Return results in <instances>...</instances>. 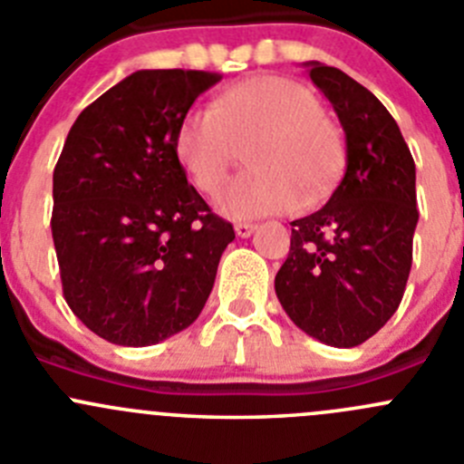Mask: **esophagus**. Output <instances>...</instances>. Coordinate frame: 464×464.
Masks as SVG:
<instances>
[{"mask_svg":"<svg viewBox=\"0 0 464 464\" xmlns=\"http://www.w3.org/2000/svg\"><path fill=\"white\" fill-rule=\"evenodd\" d=\"M255 227H257V225H253V223H237L235 232H237V237H241V239H248V237L255 232Z\"/></svg>","mask_w":464,"mask_h":464,"instance_id":"esophagus-1","label":"esophagus"}]
</instances>
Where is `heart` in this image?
<instances>
[{
	"instance_id": "1",
	"label": "heart",
	"mask_w": 464,
	"mask_h": 464,
	"mask_svg": "<svg viewBox=\"0 0 464 464\" xmlns=\"http://www.w3.org/2000/svg\"><path fill=\"white\" fill-rule=\"evenodd\" d=\"M178 157L207 196L223 187L237 163L248 169L216 198L227 218L282 214L333 191L343 163L337 122L314 92L286 77H253L227 88L211 107H196L178 130Z\"/></svg>"
}]
</instances>
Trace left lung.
I'll return each instance as SVG.
<instances>
[{
  "label": "left lung",
  "mask_w": 464,
  "mask_h": 464,
  "mask_svg": "<svg viewBox=\"0 0 464 464\" xmlns=\"http://www.w3.org/2000/svg\"><path fill=\"white\" fill-rule=\"evenodd\" d=\"M305 65L343 127L346 169L319 211L291 223L276 294L303 333L353 348L376 334L403 298L419 220L414 159L372 91L319 61Z\"/></svg>",
  "instance_id": "left-lung-1"
}]
</instances>
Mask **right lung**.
Wrapping results in <instances>:
<instances>
[{
	"label": "right lung",
	"mask_w": 464,
	"mask_h": 464,
	"mask_svg": "<svg viewBox=\"0 0 464 464\" xmlns=\"http://www.w3.org/2000/svg\"><path fill=\"white\" fill-rule=\"evenodd\" d=\"M220 82L205 70H139L88 104L54 169L52 239L63 298L121 346H150L205 307L235 227L187 182L179 122Z\"/></svg>",
	"instance_id": "1"
}]
</instances>
